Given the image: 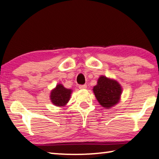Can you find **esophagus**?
<instances>
[{
	"mask_svg": "<svg viewBox=\"0 0 159 159\" xmlns=\"http://www.w3.org/2000/svg\"><path fill=\"white\" fill-rule=\"evenodd\" d=\"M87 88L86 85H79V89H85Z\"/></svg>",
	"mask_w": 159,
	"mask_h": 159,
	"instance_id": "34e87169",
	"label": "esophagus"
}]
</instances>
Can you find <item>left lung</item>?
<instances>
[{
    "mask_svg": "<svg viewBox=\"0 0 159 159\" xmlns=\"http://www.w3.org/2000/svg\"><path fill=\"white\" fill-rule=\"evenodd\" d=\"M93 90L100 105L107 109L119 102L122 91V87L117 80L104 75H100Z\"/></svg>",
    "mask_w": 159,
    "mask_h": 159,
    "instance_id": "1",
    "label": "left lung"
}]
</instances>
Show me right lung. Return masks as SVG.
Segmentation results:
<instances>
[{"label":"right lung","mask_w":159,"mask_h":159,"mask_svg":"<svg viewBox=\"0 0 159 159\" xmlns=\"http://www.w3.org/2000/svg\"><path fill=\"white\" fill-rule=\"evenodd\" d=\"M72 90L66 89L62 84H58L50 94V100L57 107H64L69 101Z\"/></svg>","instance_id":"add662e5"}]
</instances>
